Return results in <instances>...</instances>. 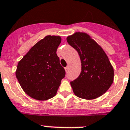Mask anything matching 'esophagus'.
Returning a JSON list of instances; mask_svg holds the SVG:
<instances>
[{
	"mask_svg": "<svg viewBox=\"0 0 130 130\" xmlns=\"http://www.w3.org/2000/svg\"><path fill=\"white\" fill-rule=\"evenodd\" d=\"M68 70H69V66H68L65 68V71H66V72H68Z\"/></svg>",
	"mask_w": 130,
	"mask_h": 130,
	"instance_id": "esophagus-1",
	"label": "esophagus"
}]
</instances>
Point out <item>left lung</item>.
I'll list each match as a JSON object with an SVG mask.
<instances>
[{"label":"left lung","instance_id":"left-lung-1","mask_svg":"<svg viewBox=\"0 0 130 130\" xmlns=\"http://www.w3.org/2000/svg\"><path fill=\"white\" fill-rule=\"evenodd\" d=\"M66 39L78 53L81 60V73L70 82L75 94L86 100L103 95L113 83L114 74L105 52L86 33L75 32Z\"/></svg>","mask_w":130,"mask_h":130}]
</instances>
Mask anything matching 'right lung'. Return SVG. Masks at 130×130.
I'll use <instances>...</instances> for the list:
<instances>
[{
	"label": "right lung",
	"instance_id": "add662e5",
	"mask_svg": "<svg viewBox=\"0 0 130 130\" xmlns=\"http://www.w3.org/2000/svg\"><path fill=\"white\" fill-rule=\"evenodd\" d=\"M60 36H46L19 61L16 76L24 92L37 100L55 96L66 72L56 54Z\"/></svg>",
	"mask_w": 130,
	"mask_h": 130
}]
</instances>
